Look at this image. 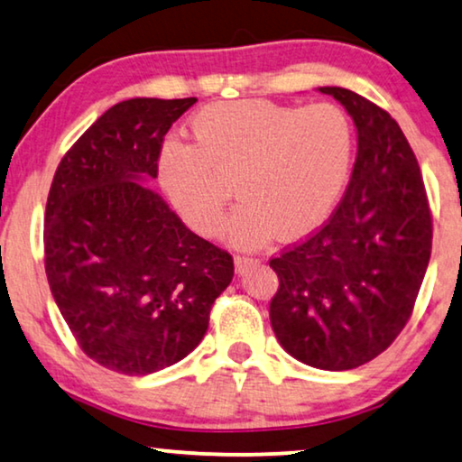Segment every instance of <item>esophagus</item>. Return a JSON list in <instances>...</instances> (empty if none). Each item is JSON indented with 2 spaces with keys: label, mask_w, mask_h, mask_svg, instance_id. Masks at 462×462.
<instances>
[{
  "label": "esophagus",
  "mask_w": 462,
  "mask_h": 462,
  "mask_svg": "<svg viewBox=\"0 0 462 462\" xmlns=\"http://www.w3.org/2000/svg\"><path fill=\"white\" fill-rule=\"evenodd\" d=\"M234 265H236L238 273H245L251 265H257V259L249 257V254H236V257H234Z\"/></svg>",
  "instance_id": "obj_1"
}]
</instances>
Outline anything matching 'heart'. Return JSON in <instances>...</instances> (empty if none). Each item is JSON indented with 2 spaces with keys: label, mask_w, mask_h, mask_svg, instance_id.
<instances>
[{
  "label": "heart",
  "mask_w": 462,
  "mask_h": 462,
  "mask_svg": "<svg viewBox=\"0 0 462 462\" xmlns=\"http://www.w3.org/2000/svg\"><path fill=\"white\" fill-rule=\"evenodd\" d=\"M355 157V128L334 103L286 106L270 99L211 103L190 122V143L168 144L160 178L171 203L205 236L230 222L236 245L257 246L280 230L299 238L338 205Z\"/></svg>",
  "instance_id": "1"
}]
</instances>
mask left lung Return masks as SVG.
Masks as SVG:
<instances>
[{"mask_svg": "<svg viewBox=\"0 0 462 462\" xmlns=\"http://www.w3.org/2000/svg\"><path fill=\"white\" fill-rule=\"evenodd\" d=\"M359 149L348 189L318 232L270 259L280 286L270 319L294 359L346 371L382 355L411 319L431 254L421 170L398 122L340 87Z\"/></svg>", "mask_w": 462, "mask_h": 462, "instance_id": "obj_1", "label": "left lung"}]
</instances>
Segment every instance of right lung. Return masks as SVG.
<instances>
[{
    "instance_id": "right-lung-1",
    "label": "right lung",
    "mask_w": 462,
    "mask_h": 462,
    "mask_svg": "<svg viewBox=\"0 0 462 462\" xmlns=\"http://www.w3.org/2000/svg\"><path fill=\"white\" fill-rule=\"evenodd\" d=\"M195 101L116 103L66 151L47 197L51 294L82 353L116 374H155L192 353L232 282V254L139 182L157 178L163 136Z\"/></svg>"
}]
</instances>
